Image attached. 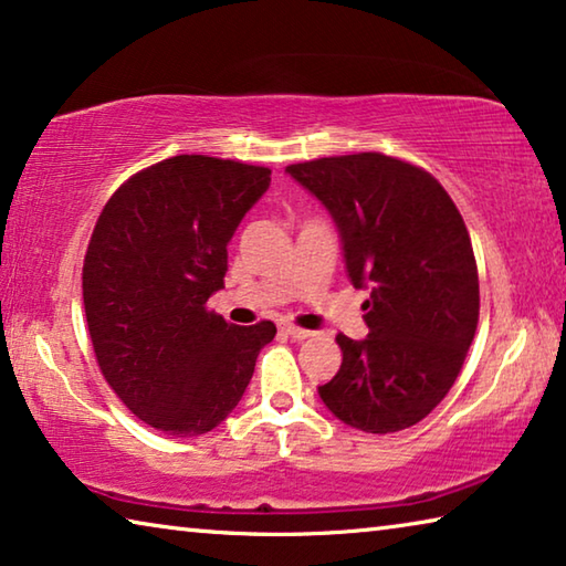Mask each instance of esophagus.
I'll list each match as a JSON object with an SVG mask.
<instances>
[{"instance_id": "34e87169", "label": "esophagus", "mask_w": 566, "mask_h": 566, "mask_svg": "<svg viewBox=\"0 0 566 566\" xmlns=\"http://www.w3.org/2000/svg\"><path fill=\"white\" fill-rule=\"evenodd\" d=\"M282 332H284V334H290V337H292V339H296V342L314 337V332H310V329H302V327H294V324H282Z\"/></svg>"}]
</instances>
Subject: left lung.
<instances>
[{
    "instance_id": "8db88e82",
    "label": "left lung",
    "mask_w": 566,
    "mask_h": 566,
    "mask_svg": "<svg viewBox=\"0 0 566 566\" xmlns=\"http://www.w3.org/2000/svg\"><path fill=\"white\" fill-rule=\"evenodd\" d=\"M337 224L369 334H339L342 367L319 397L344 424L389 434L452 389L479 319L472 239L444 187L409 161L361 151L286 167Z\"/></svg>"
}]
</instances>
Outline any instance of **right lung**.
Instances as JSON below:
<instances>
[{
    "instance_id": "obj_1",
    "label": "right lung",
    "mask_w": 566,
    "mask_h": 566,
    "mask_svg": "<svg viewBox=\"0 0 566 566\" xmlns=\"http://www.w3.org/2000/svg\"><path fill=\"white\" fill-rule=\"evenodd\" d=\"M266 167L179 155L114 191L94 227L82 296L94 354L132 415L171 437L212 432L242 399L272 322L207 310L227 244L270 189Z\"/></svg>"
}]
</instances>
